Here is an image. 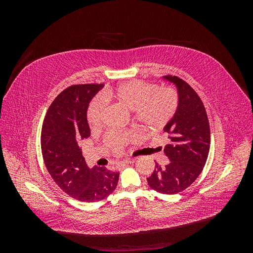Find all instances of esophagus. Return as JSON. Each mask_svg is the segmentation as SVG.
Here are the masks:
<instances>
[{
  "mask_svg": "<svg viewBox=\"0 0 253 253\" xmlns=\"http://www.w3.org/2000/svg\"><path fill=\"white\" fill-rule=\"evenodd\" d=\"M134 163V160H124V162H121L118 164V166H121V167H125V166H127V165H131Z\"/></svg>",
  "mask_w": 253,
  "mask_h": 253,
  "instance_id": "obj_1",
  "label": "esophagus"
}]
</instances>
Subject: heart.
<instances>
[{
    "instance_id": "heart-1",
    "label": "heart",
    "mask_w": 253,
    "mask_h": 253,
    "mask_svg": "<svg viewBox=\"0 0 253 253\" xmlns=\"http://www.w3.org/2000/svg\"><path fill=\"white\" fill-rule=\"evenodd\" d=\"M105 100H114L134 112L136 121L150 129L164 127L176 113L178 98L175 90L170 87L157 89L154 84L135 80L119 84L111 90H105L102 97H97L88 105L86 120L90 128L101 126ZM132 134L110 132L105 136V143L115 153H119L132 139Z\"/></svg>"
}]
</instances>
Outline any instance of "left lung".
<instances>
[{"instance_id":"obj_1","label":"left lung","mask_w":253,"mask_h":253,"mask_svg":"<svg viewBox=\"0 0 253 253\" xmlns=\"http://www.w3.org/2000/svg\"><path fill=\"white\" fill-rule=\"evenodd\" d=\"M174 83L178 93V106L164 131L171 143L165 147L170 163L155 165L148 177L149 186L164 194H176L190 187L204 169L210 150V126L204 103L189 84L176 76H165Z\"/></svg>"}]
</instances>
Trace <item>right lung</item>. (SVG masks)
Returning a JSON list of instances; mask_svg holds the SVG:
<instances>
[{
	"instance_id": "add662e5",
	"label": "right lung",
	"mask_w": 253,
	"mask_h": 253,
	"mask_svg": "<svg viewBox=\"0 0 253 253\" xmlns=\"http://www.w3.org/2000/svg\"><path fill=\"white\" fill-rule=\"evenodd\" d=\"M103 84H76L52 101L43 121L41 150L52 179L66 194L80 202L104 200L116 189L119 173L104 167L89 169L78 145L90 129L86 120L88 103Z\"/></svg>"
}]
</instances>
